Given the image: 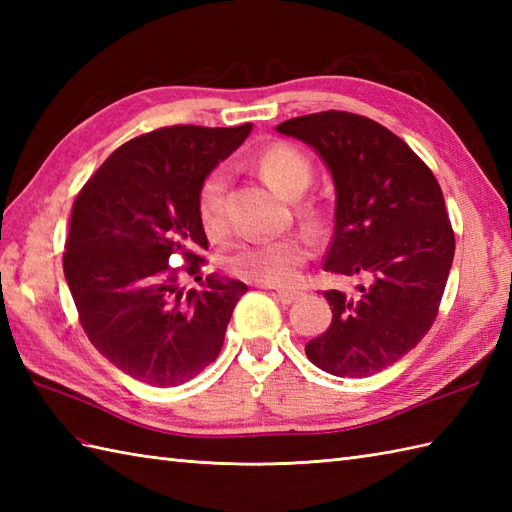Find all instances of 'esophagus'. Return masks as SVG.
<instances>
[{
    "mask_svg": "<svg viewBox=\"0 0 512 512\" xmlns=\"http://www.w3.org/2000/svg\"><path fill=\"white\" fill-rule=\"evenodd\" d=\"M275 295L279 297V301L281 303H295V301H299L301 297H303V292H299V290H290V288H275Z\"/></svg>",
    "mask_w": 512,
    "mask_h": 512,
    "instance_id": "esophagus-1",
    "label": "esophagus"
}]
</instances>
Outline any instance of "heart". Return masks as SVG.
<instances>
[{"label":"heart","instance_id":"obj_1","mask_svg":"<svg viewBox=\"0 0 512 512\" xmlns=\"http://www.w3.org/2000/svg\"><path fill=\"white\" fill-rule=\"evenodd\" d=\"M257 169L262 178L284 198H299L312 180L310 160L299 149L290 145H270L257 156ZM228 173L224 167H215L204 176L198 189V217L206 233L217 235L226 224ZM312 217V213H308ZM308 257L306 239L299 235H286L279 239H253L242 242L226 255V268L233 275L259 281V284H288L297 277L301 264Z\"/></svg>","mask_w":512,"mask_h":512}]
</instances>
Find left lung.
I'll list each match as a JSON object with an SVG mask.
<instances>
[{"instance_id":"left-lung-1","label":"left lung","mask_w":512,"mask_h":512,"mask_svg":"<svg viewBox=\"0 0 512 512\" xmlns=\"http://www.w3.org/2000/svg\"><path fill=\"white\" fill-rule=\"evenodd\" d=\"M317 151L332 173L334 237L323 270L358 277V295L325 290L332 323L306 345L310 361L341 378L394 365L436 321L455 253L442 189L387 127L350 112L277 125Z\"/></svg>"}]
</instances>
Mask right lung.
<instances>
[{
  "mask_svg": "<svg viewBox=\"0 0 512 512\" xmlns=\"http://www.w3.org/2000/svg\"><path fill=\"white\" fill-rule=\"evenodd\" d=\"M253 125H173L118 147L76 195L63 275L92 345L140 383L176 387L222 350L226 325L248 290L206 275L200 182ZM178 252L203 290L184 291L168 266Z\"/></svg>",
  "mask_w": 512,
  "mask_h": 512,
  "instance_id": "add662e5",
  "label": "right lung"
}]
</instances>
